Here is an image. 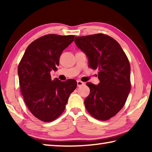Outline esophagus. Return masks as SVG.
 <instances>
[{
	"instance_id": "obj_1",
	"label": "esophagus",
	"mask_w": 152,
	"mask_h": 152,
	"mask_svg": "<svg viewBox=\"0 0 152 152\" xmlns=\"http://www.w3.org/2000/svg\"><path fill=\"white\" fill-rule=\"evenodd\" d=\"M84 84H85V83L83 82L82 81H80V80H78L77 81V85H78V87L80 86H84Z\"/></svg>"
}]
</instances>
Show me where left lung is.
I'll return each instance as SVG.
<instances>
[{"label":"left lung","mask_w":152,"mask_h":152,"mask_svg":"<svg viewBox=\"0 0 152 152\" xmlns=\"http://www.w3.org/2000/svg\"><path fill=\"white\" fill-rule=\"evenodd\" d=\"M76 45L88 58V66L99 70V84L87 82L91 92L84 100L95 119L107 121L124 106L131 91L130 64L119 43L109 35L76 37Z\"/></svg>","instance_id":"left-lung-1"}]
</instances>
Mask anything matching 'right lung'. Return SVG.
<instances>
[{
	"label": "right lung",
	"mask_w": 152,
	"mask_h": 152,
	"mask_svg": "<svg viewBox=\"0 0 152 152\" xmlns=\"http://www.w3.org/2000/svg\"><path fill=\"white\" fill-rule=\"evenodd\" d=\"M74 35L49 34L28 46L18 66L20 92L34 116L43 122L55 120L64 112L70 94L76 89L74 79L52 80L50 72L57 70L62 51Z\"/></svg>",
	"instance_id": "add662e5"
}]
</instances>
